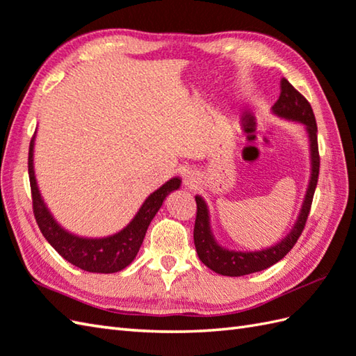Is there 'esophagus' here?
<instances>
[{"label":"esophagus","instance_id":"esophagus-1","mask_svg":"<svg viewBox=\"0 0 356 356\" xmlns=\"http://www.w3.org/2000/svg\"><path fill=\"white\" fill-rule=\"evenodd\" d=\"M184 181H185V185H186L188 188L194 189V188L197 186V184H198V176H197V172H194V171H188L186 175H185V177H184Z\"/></svg>","mask_w":356,"mask_h":356}]
</instances>
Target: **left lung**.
I'll return each instance as SVG.
<instances>
[{"mask_svg": "<svg viewBox=\"0 0 356 356\" xmlns=\"http://www.w3.org/2000/svg\"><path fill=\"white\" fill-rule=\"evenodd\" d=\"M271 111L280 118L302 122L303 126L307 127L311 147V179L307 189V195H305L299 218H297L291 232L276 245L258 252H235L221 247L212 235L208 206H206L200 195H195L197 217L194 225V244L197 254L206 267H209L212 271H216L222 276L236 277L250 275V273L266 270L271 267L273 264L279 262L297 243V239L302 235L309 216L312 197L314 193H316L320 171L317 122L316 117H314L312 107L307 98H305L299 90L294 89L290 81L286 79H282L280 80L279 100L271 107Z\"/></svg>", "mask_w": 356, "mask_h": 356, "instance_id": "left-lung-1", "label": "left lung"}]
</instances>
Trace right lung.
<instances>
[{
	"label": "right lung",
	"mask_w": 356,
	"mask_h": 356,
	"mask_svg": "<svg viewBox=\"0 0 356 356\" xmlns=\"http://www.w3.org/2000/svg\"><path fill=\"white\" fill-rule=\"evenodd\" d=\"M33 147H35V136L31 139L29 150V177L33 198V213H35L38 226L47 241L53 245V249L63 259L85 271L117 273L126 268L136 258L147 229L161 209L165 197L179 189L181 180L179 177H172L159 189H156L153 194L148 195L135 218L118 234L104 238L77 236L65 230L54 220L39 193L35 167H33Z\"/></svg>",
	"instance_id": "add662e5"
}]
</instances>
